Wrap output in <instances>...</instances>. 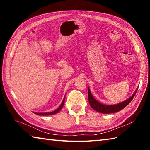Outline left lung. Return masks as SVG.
Here are the masks:
<instances>
[{
    "label": "left lung",
    "mask_w": 150,
    "mask_h": 150,
    "mask_svg": "<svg viewBox=\"0 0 150 150\" xmlns=\"http://www.w3.org/2000/svg\"><path fill=\"white\" fill-rule=\"evenodd\" d=\"M138 91V88H136L135 92L132 95L130 98H128V99L123 101V102L119 103L116 105H107L103 104L100 102H98V100H96L94 96H93L91 92L90 91L89 87H88V102L91 107L93 109L96 110L98 112L103 113V114H110V113H115L117 112L118 111H120L122 110L124 108H125L126 106L130 103L132 100L133 99L134 96H135L136 93Z\"/></svg>",
    "instance_id": "obj_1"
}]
</instances>
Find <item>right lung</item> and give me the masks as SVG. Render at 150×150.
Wrapping results in <instances>:
<instances>
[{"instance_id":"1","label":"right lung","mask_w":150,"mask_h":150,"mask_svg":"<svg viewBox=\"0 0 150 150\" xmlns=\"http://www.w3.org/2000/svg\"><path fill=\"white\" fill-rule=\"evenodd\" d=\"M64 103H65V97H64V98H63L62 103L61 104V105L55 110L53 111V112H34V113L37 115H42V116H49V115H55V114H57L58 112L61 110V109L63 108V105H64Z\"/></svg>"}]
</instances>
